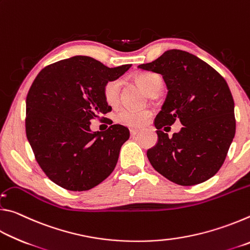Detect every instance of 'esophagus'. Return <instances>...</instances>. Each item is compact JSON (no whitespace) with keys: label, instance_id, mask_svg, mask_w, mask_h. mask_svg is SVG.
Returning a JSON list of instances; mask_svg holds the SVG:
<instances>
[{"label":"esophagus","instance_id":"obj_1","mask_svg":"<svg viewBox=\"0 0 250 250\" xmlns=\"http://www.w3.org/2000/svg\"><path fill=\"white\" fill-rule=\"evenodd\" d=\"M138 133H139V129H130V134L132 135V137H134V135Z\"/></svg>","mask_w":250,"mask_h":250}]
</instances>
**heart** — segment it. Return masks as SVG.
<instances>
[{"instance_id": "obj_1", "label": "heart", "mask_w": 250, "mask_h": 250, "mask_svg": "<svg viewBox=\"0 0 250 250\" xmlns=\"http://www.w3.org/2000/svg\"><path fill=\"white\" fill-rule=\"evenodd\" d=\"M134 79L150 95L161 88V84H162L160 76L153 73H139L134 76ZM103 94L107 104L111 105L116 104L119 100L120 95L119 80L112 79L105 83L103 88ZM150 117L151 111L147 109H131L124 107L117 111L116 121L122 125L139 128V126L146 125Z\"/></svg>"}]
</instances>
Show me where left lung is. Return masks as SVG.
<instances>
[{
  "label": "left lung",
  "mask_w": 250,
  "mask_h": 250,
  "mask_svg": "<svg viewBox=\"0 0 250 250\" xmlns=\"http://www.w3.org/2000/svg\"><path fill=\"white\" fill-rule=\"evenodd\" d=\"M138 67L162 75L167 87L154 120L158 143L146 152L151 166L183 186L210 179L223 166L236 131L234 99L226 80L195 55L180 49L167 50ZM176 120L184 128L168 137L164 131Z\"/></svg>",
  "instance_id": "1"
}]
</instances>
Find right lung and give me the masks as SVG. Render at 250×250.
<instances>
[{"mask_svg": "<svg viewBox=\"0 0 250 250\" xmlns=\"http://www.w3.org/2000/svg\"><path fill=\"white\" fill-rule=\"evenodd\" d=\"M131 65L115 68L88 56L46 66L26 97V135L37 163L50 181L68 191H88L111 174L130 132L112 125L91 132L90 121L111 111L104 83Z\"/></svg>", "mask_w": 250, "mask_h": 250, "instance_id": "1", "label": "right lung"}]
</instances>
